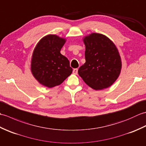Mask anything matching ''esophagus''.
<instances>
[{
	"label": "esophagus",
	"mask_w": 146,
	"mask_h": 146,
	"mask_svg": "<svg viewBox=\"0 0 146 146\" xmlns=\"http://www.w3.org/2000/svg\"><path fill=\"white\" fill-rule=\"evenodd\" d=\"M73 74H75V75H76V74L78 73V69H77V68L74 69L73 70Z\"/></svg>",
	"instance_id": "34e87169"
}]
</instances>
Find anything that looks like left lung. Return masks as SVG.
<instances>
[{
    "instance_id": "8db88e82",
    "label": "left lung",
    "mask_w": 146,
    "mask_h": 146,
    "mask_svg": "<svg viewBox=\"0 0 146 146\" xmlns=\"http://www.w3.org/2000/svg\"><path fill=\"white\" fill-rule=\"evenodd\" d=\"M85 45L84 64L78 75L96 90L108 88L119 77L122 63L116 46L107 36L92 33L83 39Z\"/></svg>"
}]
</instances>
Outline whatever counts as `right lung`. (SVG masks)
<instances>
[{
  "instance_id": "1",
  "label": "right lung",
  "mask_w": 146,
  "mask_h": 146,
  "mask_svg": "<svg viewBox=\"0 0 146 146\" xmlns=\"http://www.w3.org/2000/svg\"><path fill=\"white\" fill-rule=\"evenodd\" d=\"M65 39L49 35L42 38L34 50L31 71L38 81L48 88L60 85L73 71L67 58L60 53Z\"/></svg>"
}]
</instances>
